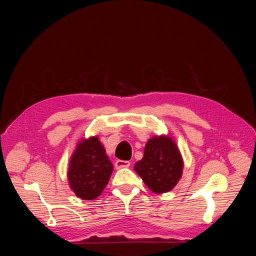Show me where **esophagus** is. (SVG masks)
<instances>
[{
	"instance_id": "esophagus-1",
	"label": "esophagus",
	"mask_w": 256,
	"mask_h": 256,
	"mask_svg": "<svg viewBox=\"0 0 256 256\" xmlns=\"http://www.w3.org/2000/svg\"><path fill=\"white\" fill-rule=\"evenodd\" d=\"M131 162H128V160H116L115 162V168L116 170H120V168H128L130 167Z\"/></svg>"
}]
</instances>
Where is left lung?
I'll return each instance as SVG.
<instances>
[{
  "label": "left lung",
  "instance_id": "left-lung-1",
  "mask_svg": "<svg viewBox=\"0 0 256 256\" xmlns=\"http://www.w3.org/2000/svg\"><path fill=\"white\" fill-rule=\"evenodd\" d=\"M183 159L170 136H154L146 142L144 158L134 170L154 193H166L175 188L183 174Z\"/></svg>",
  "mask_w": 256,
  "mask_h": 256
}]
</instances>
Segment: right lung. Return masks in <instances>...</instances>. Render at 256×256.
Wrapping results in <instances>:
<instances>
[{
	"label": "right lung",
	"instance_id": "add662e5",
	"mask_svg": "<svg viewBox=\"0 0 256 256\" xmlns=\"http://www.w3.org/2000/svg\"><path fill=\"white\" fill-rule=\"evenodd\" d=\"M112 172V164L97 136L84 138L71 156L68 170L70 188L82 200L100 196Z\"/></svg>",
	"mask_w": 256,
	"mask_h": 256
}]
</instances>
